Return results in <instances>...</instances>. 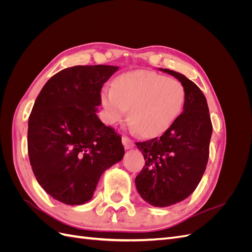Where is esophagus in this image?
Listing matches in <instances>:
<instances>
[{
	"instance_id": "1",
	"label": "esophagus",
	"mask_w": 252,
	"mask_h": 252,
	"mask_svg": "<svg viewBox=\"0 0 252 252\" xmlns=\"http://www.w3.org/2000/svg\"><path fill=\"white\" fill-rule=\"evenodd\" d=\"M122 143H123L125 149H131L134 146L133 141L130 140L129 138H127V136H123V138H122Z\"/></svg>"
}]
</instances>
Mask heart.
Masks as SVG:
<instances>
[{"instance_id": "b5f03b06", "label": "heart", "mask_w": 252, "mask_h": 252, "mask_svg": "<svg viewBox=\"0 0 252 252\" xmlns=\"http://www.w3.org/2000/svg\"><path fill=\"white\" fill-rule=\"evenodd\" d=\"M182 84L154 71L125 72L104 89L102 104L110 124L123 121L129 108L132 126L143 136L161 135L179 118L185 104Z\"/></svg>"}]
</instances>
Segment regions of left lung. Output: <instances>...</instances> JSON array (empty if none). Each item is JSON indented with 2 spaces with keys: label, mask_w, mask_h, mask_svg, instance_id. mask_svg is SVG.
Listing matches in <instances>:
<instances>
[{
  "label": "left lung",
  "mask_w": 252,
  "mask_h": 252,
  "mask_svg": "<svg viewBox=\"0 0 252 252\" xmlns=\"http://www.w3.org/2000/svg\"><path fill=\"white\" fill-rule=\"evenodd\" d=\"M178 79L186 91L183 111L159 136L135 143L146 159L135 178L144 201L155 207H168L191 194L208 162L212 124L206 97L195 84L180 72L163 69Z\"/></svg>",
  "instance_id": "8db88e82"
}]
</instances>
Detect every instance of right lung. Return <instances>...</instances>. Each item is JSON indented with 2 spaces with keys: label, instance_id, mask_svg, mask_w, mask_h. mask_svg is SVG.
I'll use <instances>...</instances> for the list:
<instances>
[{
  "label": "right lung",
  "instance_id": "1",
  "mask_svg": "<svg viewBox=\"0 0 252 252\" xmlns=\"http://www.w3.org/2000/svg\"><path fill=\"white\" fill-rule=\"evenodd\" d=\"M119 66H73L45 84L28 120V156L37 183L53 199L83 205L125 155L122 138L96 116L104 83Z\"/></svg>",
  "mask_w": 252,
  "mask_h": 252
}]
</instances>
